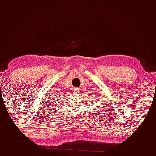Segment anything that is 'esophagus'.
<instances>
[{
	"label": "esophagus",
	"instance_id": "obj_1",
	"mask_svg": "<svg viewBox=\"0 0 156 156\" xmlns=\"http://www.w3.org/2000/svg\"><path fill=\"white\" fill-rule=\"evenodd\" d=\"M73 91L74 93H78L79 92V89L77 88H73Z\"/></svg>",
	"mask_w": 156,
	"mask_h": 156
}]
</instances>
